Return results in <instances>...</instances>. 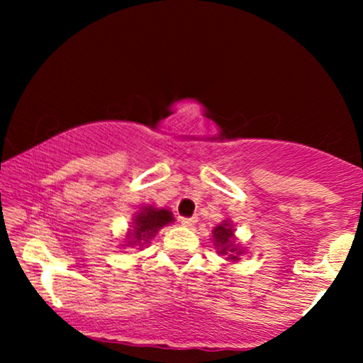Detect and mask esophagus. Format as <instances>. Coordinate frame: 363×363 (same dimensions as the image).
<instances>
[{
  "label": "esophagus",
  "mask_w": 363,
  "mask_h": 363,
  "mask_svg": "<svg viewBox=\"0 0 363 363\" xmlns=\"http://www.w3.org/2000/svg\"><path fill=\"white\" fill-rule=\"evenodd\" d=\"M182 225L183 226H188V228H191V226H195V223L198 221V218L196 216H190V218H182Z\"/></svg>",
  "instance_id": "34e87169"
}]
</instances>
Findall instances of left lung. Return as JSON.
Segmentation results:
<instances>
[{"mask_svg": "<svg viewBox=\"0 0 363 363\" xmlns=\"http://www.w3.org/2000/svg\"><path fill=\"white\" fill-rule=\"evenodd\" d=\"M213 236H215V242L216 246L220 247V252L221 255H228L230 252L231 259H238L236 256V246L233 245V228L231 225H228V223H225V225L221 226H216L215 231H213Z\"/></svg>", "mask_w": 363, "mask_h": 363, "instance_id": "left-lung-1", "label": "left lung"}]
</instances>
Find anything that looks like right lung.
<instances>
[{
    "instance_id": "add662e5",
    "label": "right lung",
    "mask_w": 363,
    "mask_h": 363,
    "mask_svg": "<svg viewBox=\"0 0 363 363\" xmlns=\"http://www.w3.org/2000/svg\"><path fill=\"white\" fill-rule=\"evenodd\" d=\"M172 213L168 210H155V208H145L138 213L135 218V230L133 235H130V242L128 245H138L142 246L143 242L152 240L155 233L163 228L168 223H172Z\"/></svg>"
}]
</instances>
